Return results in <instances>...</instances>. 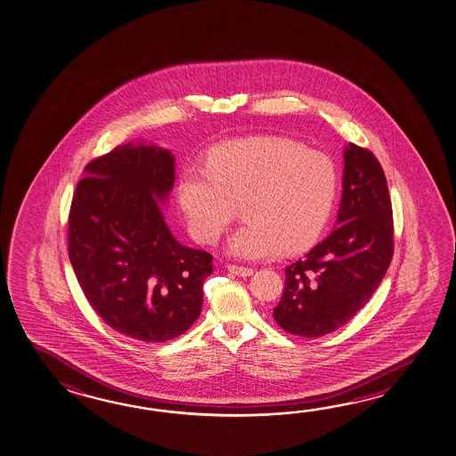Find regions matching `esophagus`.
I'll use <instances>...</instances> for the list:
<instances>
[{"label": "esophagus", "instance_id": "1", "mask_svg": "<svg viewBox=\"0 0 456 456\" xmlns=\"http://www.w3.org/2000/svg\"><path fill=\"white\" fill-rule=\"evenodd\" d=\"M227 269H229L233 275H239V277H249V275H253V269H251V267H243V265L229 264Z\"/></svg>", "mask_w": 456, "mask_h": 456}]
</instances>
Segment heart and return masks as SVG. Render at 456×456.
<instances>
[{
    "mask_svg": "<svg viewBox=\"0 0 456 456\" xmlns=\"http://www.w3.org/2000/svg\"><path fill=\"white\" fill-rule=\"evenodd\" d=\"M335 163L280 137L217 145L205 169H185L177 200L193 239L215 245L241 207L245 224L227 241L243 259L299 253L319 239L333 208Z\"/></svg>",
    "mask_w": 456,
    "mask_h": 456,
    "instance_id": "1",
    "label": "heart"
}]
</instances>
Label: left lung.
<instances>
[{"label":"left lung","mask_w":456,"mask_h":456,"mask_svg":"<svg viewBox=\"0 0 456 456\" xmlns=\"http://www.w3.org/2000/svg\"><path fill=\"white\" fill-rule=\"evenodd\" d=\"M338 227L285 269L273 319L288 333L319 338L346 325L379 287L394 253L389 189L375 155L344 149Z\"/></svg>","instance_id":"8db88e82"}]
</instances>
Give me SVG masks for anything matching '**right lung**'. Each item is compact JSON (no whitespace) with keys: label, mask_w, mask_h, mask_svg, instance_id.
<instances>
[{"label":"right lung","mask_w":456,"mask_h":456,"mask_svg":"<svg viewBox=\"0 0 456 456\" xmlns=\"http://www.w3.org/2000/svg\"><path fill=\"white\" fill-rule=\"evenodd\" d=\"M175 185V155L157 145L115 147L89 161L69 215V257L91 307L109 327L165 343L199 319L208 251L184 247L160 205Z\"/></svg>","instance_id":"right-lung-1"}]
</instances>
